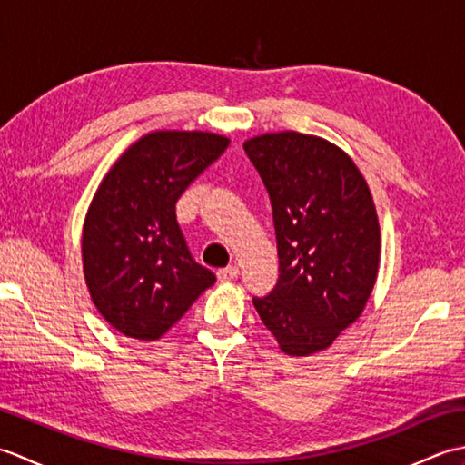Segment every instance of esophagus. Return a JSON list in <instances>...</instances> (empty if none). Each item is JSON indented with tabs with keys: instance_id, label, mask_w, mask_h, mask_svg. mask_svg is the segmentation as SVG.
Instances as JSON below:
<instances>
[{
	"instance_id": "obj_1",
	"label": "esophagus",
	"mask_w": 465,
	"mask_h": 465,
	"mask_svg": "<svg viewBox=\"0 0 465 465\" xmlns=\"http://www.w3.org/2000/svg\"><path fill=\"white\" fill-rule=\"evenodd\" d=\"M238 275H240L238 265H230V268L217 272V280H220V282H232V280L238 278Z\"/></svg>"
}]
</instances>
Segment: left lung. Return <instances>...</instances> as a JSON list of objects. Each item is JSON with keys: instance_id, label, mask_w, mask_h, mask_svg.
Segmentation results:
<instances>
[{"instance_id": "1", "label": "left lung", "mask_w": 465, "mask_h": 465, "mask_svg": "<svg viewBox=\"0 0 465 465\" xmlns=\"http://www.w3.org/2000/svg\"><path fill=\"white\" fill-rule=\"evenodd\" d=\"M243 150L268 187L282 272L253 305L285 355L308 358L365 310L380 270L378 210L360 167L320 135L262 134Z\"/></svg>"}]
</instances>
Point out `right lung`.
Here are the masks:
<instances>
[{"label":"right lung","instance_id":"right-lung-1","mask_svg":"<svg viewBox=\"0 0 465 465\" xmlns=\"http://www.w3.org/2000/svg\"><path fill=\"white\" fill-rule=\"evenodd\" d=\"M227 145L212 132H150L97 185L82 232L84 278L97 312L125 338L160 340L215 283L187 250L175 203Z\"/></svg>","mask_w":465,"mask_h":465}]
</instances>
